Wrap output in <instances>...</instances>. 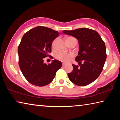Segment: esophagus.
Returning <instances> with one entry per match:
<instances>
[{
    "instance_id": "1",
    "label": "esophagus",
    "mask_w": 120,
    "mask_h": 120,
    "mask_svg": "<svg viewBox=\"0 0 120 120\" xmlns=\"http://www.w3.org/2000/svg\"><path fill=\"white\" fill-rule=\"evenodd\" d=\"M66 64H64V63H63V64H62V67H64L65 66H66Z\"/></svg>"
}]
</instances>
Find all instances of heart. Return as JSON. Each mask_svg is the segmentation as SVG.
Listing matches in <instances>:
<instances>
[{
  "instance_id": "1",
  "label": "heart",
  "mask_w": 120,
  "mask_h": 120,
  "mask_svg": "<svg viewBox=\"0 0 120 120\" xmlns=\"http://www.w3.org/2000/svg\"><path fill=\"white\" fill-rule=\"evenodd\" d=\"M74 40H76L73 37H68L66 39V42L67 43H69L70 42ZM55 42H56V40H54L53 41L52 43V48L53 49H54V47H55ZM73 54L71 53H64V52H59L58 53L56 54V59H58V60H60L61 61L64 62L65 63L68 62L71 59V58L73 57Z\"/></svg>"
}]
</instances>
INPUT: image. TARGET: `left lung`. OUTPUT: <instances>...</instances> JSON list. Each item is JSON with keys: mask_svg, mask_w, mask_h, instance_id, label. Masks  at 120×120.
Listing matches in <instances>:
<instances>
[{"mask_svg": "<svg viewBox=\"0 0 120 120\" xmlns=\"http://www.w3.org/2000/svg\"><path fill=\"white\" fill-rule=\"evenodd\" d=\"M63 33L76 38L79 42V52L75 60L79 66L72 64L73 70L68 73L70 80L78 86L90 84L102 71L106 59V46L101 36L95 30L80 28Z\"/></svg>", "mask_w": 120, "mask_h": 120, "instance_id": "left-lung-1", "label": "left lung"}]
</instances>
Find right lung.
I'll return each instance as SVG.
<instances>
[{
    "label": "right lung",
    "mask_w": 120,
    "mask_h": 120,
    "mask_svg": "<svg viewBox=\"0 0 120 120\" xmlns=\"http://www.w3.org/2000/svg\"><path fill=\"white\" fill-rule=\"evenodd\" d=\"M59 35L51 28L37 26L24 34L18 47L19 66L28 82L35 86H44L52 82L62 63L52 60L44 63V58L51 52L52 42Z\"/></svg>",
    "instance_id": "right-lung-1"
}]
</instances>
